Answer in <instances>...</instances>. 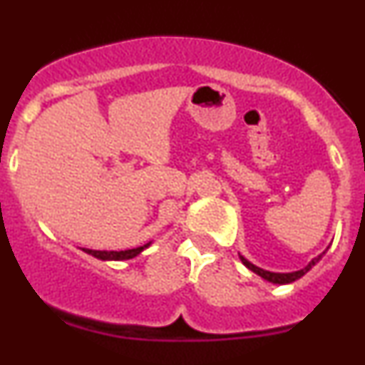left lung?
<instances>
[{
  "mask_svg": "<svg viewBox=\"0 0 365 365\" xmlns=\"http://www.w3.org/2000/svg\"><path fill=\"white\" fill-rule=\"evenodd\" d=\"M240 259H241V262H243L245 266L248 267V269H252L253 273H257L259 276H262V278L267 279V282H271V283H279V285H285V283H292V282H295V279H299V278H301V276H304L306 273H308V271L312 269L314 264H317L318 260L322 259V255L314 257L312 262H309L308 266L304 267V269L294 271V273H271V271H264V269H260V267L253 266V264L248 262V260L245 259V257L240 255Z\"/></svg>",
  "mask_w": 365,
  "mask_h": 365,
  "instance_id": "left-lung-1",
  "label": "left lung"
}]
</instances>
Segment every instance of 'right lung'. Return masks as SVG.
<instances>
[{
	"label": "right lung",
	"mask_w": 365,
	"mask_h": 365,
	"mask_svg": "<svg viewBox=\"0 0 365 365\" xmlns=\"http://www.w3.org/2000/svg\"><path fill=\"white\" fill-rule=\"evenodd\" d=\"M150 243L143 245V247H138V248H131V250H120V252H106V250H89V248H83V252L89 253V255L96 257V259H101V260H129L133 257H136L138 253H141L145 248L148 247Z\"/></svg>",
	"instance_id": "add662e5"
}]
</instances>
